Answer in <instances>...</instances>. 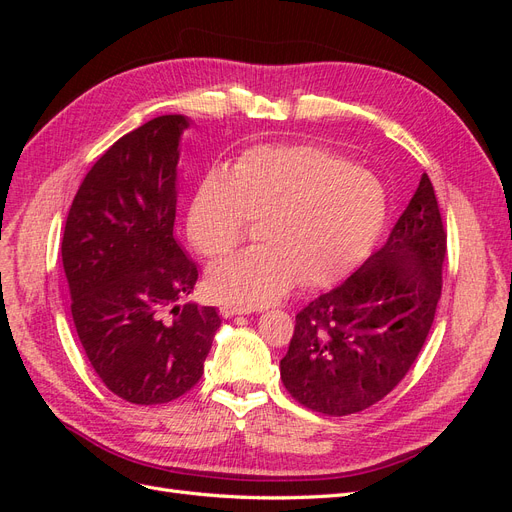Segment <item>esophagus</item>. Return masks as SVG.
Segmentation results:
<instances>
[{
  "instance_id": "obj_1",
  "label": "esophagus",
  "mask_w": 512,
  "mask_h": 512,
  "mask_svg": "<svg viewBox=\"0 0 512 512\" xmlns=\"http://www.w3.org/2000/svg\"><path fill=\"white\" fill-rule=\"evenodd\" d=\"M245 312H247L245 307L235 305V303H224V305L220 307V314H222V318H232V316H239V314H245Z\"/></svg>"
}]
</instances>
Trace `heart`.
Masks as SVG:
<instances>
[{
	"instance_id": "1",
	"label": "heart",
	"mask_w": 512,
	"mask_h": 512,
	"mask_svg": "<svg viewBox=\"0 0 512 512\" xmlns=\"http://www.w3.org/2000/svg\"><path fill=\"white\" fill-rule=\"evenodd\" d=\"M386 215L382 183L318 143L258 145L198 181L188 205V239L222 260L258 224L260 245L209 271L224 301L267 303L294 280L327 286L359 265Z\"/></svg>"
}]
</instances>
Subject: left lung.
<instances>
[{"instance_id":"8db88e82","label":"left lung","mask_w":512,"mask_h":512,"mask_svg":"<svg viewBox=\"0 0 512 512\" xmlns=\"http://www.w3.org/2000/svg\"><path fill=\"white\" fill-rule=\"evenodd\" d=\"M444 254L438 198L423 175L380 250L297 314L280 361L290 397L320 414L348 416L389 395L429 335Z\"/></svg>"}]
</instances>
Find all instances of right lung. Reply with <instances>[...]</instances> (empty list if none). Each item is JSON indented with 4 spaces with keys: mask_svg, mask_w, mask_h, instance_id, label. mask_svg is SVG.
I'll list each match as a JSON object with an SVG mask.
<instances>
[{
    "mask_svg": "<svg viewBox=\"0 0 512 512\" xmlns=\"http://www.w3.org/2000/svg\"><path fill=\"white\" fill-rule=\"evenodd\" d=\"M183 115L121 136L91 166L61 239L81 346L104 386L136 406L194 389L220 329L215 307L177 305L198 269L173 237Z\"/></svg>",
    "mask_w": 512,
    "mask_h": 512,
    "instance_id": "add662e5",
    "label": "right lung"
}]
</instances>
